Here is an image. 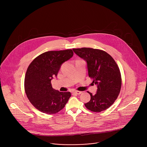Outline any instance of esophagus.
<instances>
[{"mask_svg": "<svg viewBox=\"0 0 147 147\" xmlns=\"http://www.w3.org/2000/svg\"><path fill=\"white\" fill-rule=\"evenodd\" d=\"M82 93V92L80 91H74L73 92V94H80Z\"/></svg>", "mask_w": 147, "mask_h": 147, "instance_id": "1", "label": "esophagus"}]
</instances>
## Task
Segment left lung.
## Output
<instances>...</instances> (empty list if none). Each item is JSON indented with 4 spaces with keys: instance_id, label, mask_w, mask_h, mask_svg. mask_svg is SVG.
<instances>
[{
    "instance_id": "1",
    "label": "left lung",
    "mask_w": 147,
    "mask_h": 147,
    "mask_svg": "<svg viewBox=\"0 0 147 147\" xmlns=\"http://www.w3.org/2000/svg\"><path fill=\"white\" fill-rule=\"evenodd\" d=\"M74 51L87 63L89 77L97 85L96 94L85 107L93 112H101L114 104L121 91L122 78L119 68L114 59L105 51L92 48L73 49Z\"/></svg>"
}]
</instances>
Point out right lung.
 Returning <instances> with one entry per match:
<instances>
[{"label":"right lung","mask_w":147,"mask_h":147,"mask_svg":"<svg viewBox=\"0 0 147 147\" xmlns=\"http://www.w3.org/2000/svg\"><path fill=\"white\" fill-rule=\"evenodd\" d=\"M71 49L49 51L37 57L29 64L25 74L24 88L26 96L37 110L53 114L63 109L71 94L53 88L51 80L57 76L64 62L72 57Z\"/></svg>","instance_id":"obj_1"}]
</instances>
